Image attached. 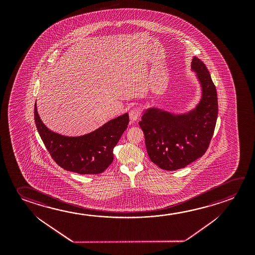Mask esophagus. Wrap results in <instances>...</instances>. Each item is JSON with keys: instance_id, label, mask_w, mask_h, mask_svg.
Masks as SVG:
<instances>
[{"instance_id": "esophagus-1", "label": "esophagus", "mask_w": 255, "mask_h": 255, "mask_svg": "<svg viewBox=\"0 0 255 255\" xmlns=\"http://www.w3.org/2000/svg\"><path fill=\"white\" fill-rule=\"evenodd\" d=\"M140 114H141L140 109L134 108V109H131V110H129V119H130L131 121H136V120H138V117H140Z\"/></svg>"}]
</instances>
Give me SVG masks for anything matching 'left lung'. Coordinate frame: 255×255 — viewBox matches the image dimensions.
Returning a JSON list of instances; mask_svg holds the SVG:
<instances>
[{"mask_svg": "<svg viewBox=\"0 0 255 255\" xmlns=\"http://www.w3.org/2000/svg\"><path fill=\"white\" fill-rule=\"evenodd\" d=\"M191 69L202 89L196 108L184 114L149 108L138 123L149 158L166 171L186 167L205 154L216 126L217 92L208 69L196 57L193 58Z\"/></svg>", "mask_w": 255, "mask_h": 255, "instance_id": "1", "label": "left lung"}]
</instances>
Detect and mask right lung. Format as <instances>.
<instances>
[{
    "label": "right lung",
    "instance_id": "obj_1",
    "mask_svg": "<svg viewBox=\"0 0 255 255\" xmlns=\"http://www.w3.org/2000/svg\"><path fill=\"white\" fill-rule=\"evenodd\" d=\"M34 121L40 137L60 167L79 174H99L109 167L113 150L129 124V115L112 119L90 133L68 137L48 129L34 104Z\"/></svg>",
    "mask_w": 255,
    "mask_h": 255
}]
</instances>
